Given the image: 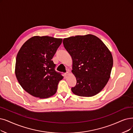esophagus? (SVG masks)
<instances>
[{
  "instance_id": "esophagus-1",
  "label": "esophagus",
  "mask_w": 133,
  "mask_h": 133,
  "mask_svg": "<svg viewBox=\"0 0 133 133\" xmlns=\"http://www.w3.org/2000/svg\"><path fill=\"white\" fill-rule=\"evenodd\" d=\"M68 75H69V72H66V73H64V76H65V77L67 76Z\"/></svg>"
}]
</instances>
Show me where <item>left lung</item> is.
Segmentation results:
<instances>
[{
    "label": "left lung",
    "instance_id": "obj_1",
    "mask_svg": "<svg viewBox=\"0 0 133 133\" xmlns=\"http://www.w3.org/2000/svg\"><path fill=\"white\" fill-rule=\"evenodd\" d=\"M63 43L72 58V70L77 83L74 94L93 97L107 84L113 66L112 54L104 42L92 34L76 35L63 39Z\"/></svg>",
    "mask_w": 133,
    "mask_h": 133
}]
</instances>
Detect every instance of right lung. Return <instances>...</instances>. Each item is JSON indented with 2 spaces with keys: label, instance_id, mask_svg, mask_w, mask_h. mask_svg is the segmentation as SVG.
Here are the masks:
<instances>
[{
  "label": "right lung",
  "instance_id": "right-lung-1",
  "mask_svg": "<svg viewBox=\"0 0 133 133\" xmlns=\"http://www.w3.org/2000/svg\"><path fill=\"white\" fill-rule=\"evenodd\" d=\"M62 42L60 38L34 36L19 50L15 75L21 87L33 97L45 99L56 94L63 76L55 71L52 59Z\"/></svg>",
  "mask_w": 133,
  "mask_h": 133
}]
</instances>
